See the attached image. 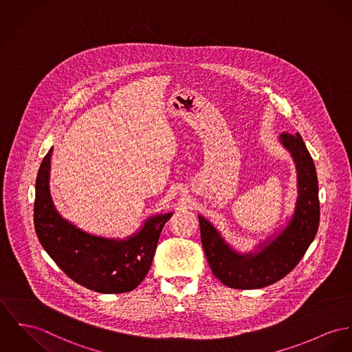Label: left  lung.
<instances>
[{
    "label": "left lung",
    "instance_id": "8db88e82",
    "mask_svg": "<svg viewBox=\"0 0 352 352\" xmlns=\"http://www.w3.org/2000/svg\"><path fill=\"white\" fill-rule=\"evenodd\" d=\"M280 140L291 151L298 170V198L288 226L260 252L239 254L204 217H198L202 246L213 274L234 289H258L285 277L314 241L319 221V186L315 163L300 134L283 133Z\"/></svg>",
    "mask_w": 352,
    "mask_h": 352
}]
</instances>
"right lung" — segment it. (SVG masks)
<instances>
[{
  "mask_svg": "<svg viewBox=\"0 0 352 352\" xmlns=\"http://www.w3.org/2000/svg\"><path fill=\"white\" fill-rule=\"evenodd\" d=\"M52 151L44 157L36 178L33 217L38 241L61 271L91 291L124 294L135 289L148 273L160 234L171 213L148 218L140 232L124 241L81 232L54 209L50 192Z\"/></svg>",
  "mask_w": 352,
  "mask_h": 352,
  "instance_id": "right-lung-1",
  "label": "right lung"
}]
</instances>
